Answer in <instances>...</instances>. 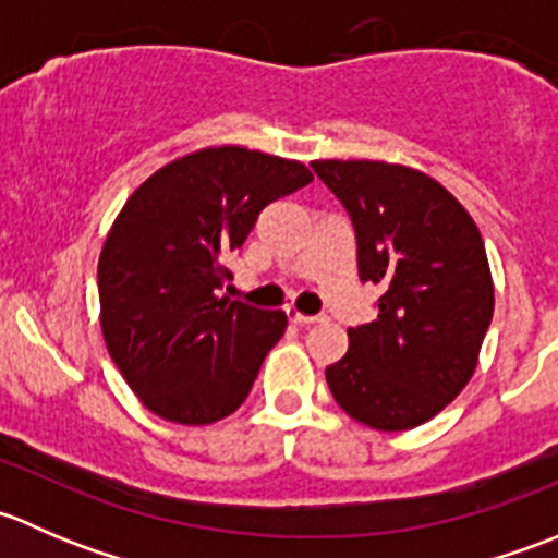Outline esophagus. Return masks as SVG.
<instances>
[{"mask_svg": "<svg viewBox=\"0 0 558 558\" xmlns=\"http://www.w3.org/2000/svg\"><path fill=\"white\" fill-rule=\"evenodd\" d=\"M286 315H289V318L300 326H311V324H318V320H324V315H305V313L296 311V307H289Z\"/></svg>", "mask_w": 558, "mask_h": 558, "instance_id": "1", "label": "esophagus"}]
</instances>
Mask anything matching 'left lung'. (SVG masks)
<instances>
[{
    "mask_svg": "<svg viewBox=\"0 0 558 558\" xmlns=\"http://www.w3.org/2000/svg\"><path fill=\"white\" fill-rule=\"evenodd\" d=\"M356 232L378 318L348 329L326 384L351 418L402 432L435 418L466 386L494 315L486 247L470 213L429 174L384 161H313Z\"/></svg>",
    "mask_w": 558,
    "mask_h": 558,
    "instance_id": "left-lung-1",
    "label": "left lung"
}]
</instances>
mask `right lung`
<instances>
[{
	"mask_svg": "<svg viewBox=\"0 0 558 558\" xmlns=\"http://www.w3.org/2000/svg\"><path fill=\"white\" fill-rule=\"evenodd\" d=\"M300 161L262 150H196L126 199L99 256L102 335L140 402L185 426L245 402L286 313L221 296L229 258L269 202L305 189Z\"/></svg>",
	"mask_w": 558,
	"mask_h": 558,
	"instance_id": "right-lung-1",
	"label": "right lung"
}]
</instances>
